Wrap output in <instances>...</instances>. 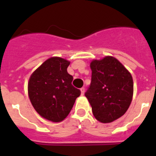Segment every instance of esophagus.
I'll list each match as a JSON object with an SVG mask.
<instances>
[{"label":"esophagus","instance_id":"obj_1","mask_svg":"<svg viewBox=\"0 0 156 156\" xmlns=\"http://www.w3.org/2000/svg\"><path fill=\"white\" fill-rule=\"evenodd\" d=\"M80 91H81V94L83 95L84 94V92H85V88L84 87H82L80 89Z\"/></svg>","mask_w":156,"mask_h":156}]
</instances>
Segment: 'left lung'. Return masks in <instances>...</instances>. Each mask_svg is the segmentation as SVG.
Wrapping results in <instances>:
<instances>
[{
  "label": "left lung",
  "instance_id": "1",
  "mask_svg": "<svg viewBox=\"0 0 156 156\" xmlns=\"http://www.w3.org/2000/svg\"><path fill=\"white\" fill-rule=\"evenodd\" d=\"M91 82L85 93L96 119L103 123L123 115L131 103V74L116 58L106 56L90 62Z\"/></svg>",
  "mask_w": 156,
  "mask_h": 156
}]
</instances>
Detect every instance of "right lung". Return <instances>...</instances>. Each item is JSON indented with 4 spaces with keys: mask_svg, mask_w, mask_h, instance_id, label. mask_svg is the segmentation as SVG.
<instances>
[{
    "mask_svg": "<svg viewBox=\"0 0 156 156\" xmlns=\"http://www.w3.org/2000/svg\"><path fill=\"white\" fill-rule=\"evenodd\" d=\"M69 64L62 58H50L32 73L29 80L28 94L34 108L51 122L66 119L80 95V90L72 85L73 77L67 72Z\"/></svg>",
    "mask_w": 156,
    "mask_h": 156,
    "instance_id": "right-lung-1",
    "label": "right lung"
}]
</instances>
